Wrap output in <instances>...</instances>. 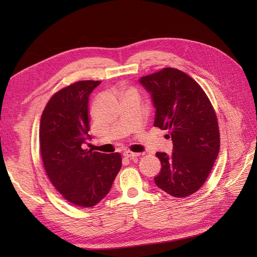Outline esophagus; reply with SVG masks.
Returning a JSON list of instances; mask_svg holds the SVG:
<instances>
[{"label":"esophagus","mask_w":257,"mask_h":257,"mask_svg":"<svg viewBox=\"0 0 257 257\" xmlns=\"http://www.w3.org/2000/svg\"><path fill=\"white\" fill-rule=\"evenodd\" d=\"M123 156L125 158H130V159H134V158L139 157L140 154H136V152H132V151H129V150H125V151H123Z\"/></svg>","instance_id":"esophagus-1"}]
</instances>
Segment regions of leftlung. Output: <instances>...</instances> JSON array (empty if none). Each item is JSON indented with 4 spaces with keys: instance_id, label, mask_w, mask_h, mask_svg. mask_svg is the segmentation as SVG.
I'll return each instance as SVG.
<instances>
[{
    "instance_id": "1",
    "label": "left lung",
    "mask_w": 257,
    "mask_h": 257,
    "mask_svg": "<svg viewBox=\"0 0 257 257\" xmlns=\"http://www.w3.org/2000/svg\"><path fill=\"white\" fill-rule=\"evenodd\" d=\"M156 108L155 127L170 130L172 154L157 152L161 171L158 188L174 198L196 192L212 170L220 150L215 112L200 85L176 68H163L139 79Z\"/></svg>"
}]
</instances>
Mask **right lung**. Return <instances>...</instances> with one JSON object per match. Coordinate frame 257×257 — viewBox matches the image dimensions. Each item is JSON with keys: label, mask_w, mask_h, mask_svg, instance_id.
Segmentation results:
<instances>
[{"label": "right lung", "mask_w": 257, "mask_h": 257, "mask_svg": "<svg viewBox=\"0 0 257 257\" xmlns=\"http://www.w3.org/2000/svg\"><path fill=\"white\" fill-rule=\"evenodd\" d=\"M100 81L81 80L54 95L43 111L40 147L45 171L54 187L70 203L90 207L108 194L121 168L119 154L85 150L90 92Z\"/></svg>", "instance_id": "obj_1"}]
</instances>
